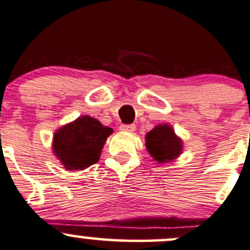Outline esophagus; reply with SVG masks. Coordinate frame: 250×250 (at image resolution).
I'll return each instance as SVG.
<instances>
[{"mask_svg": "<svg viewBox=\"0 0 250 250\" xmlns=\"http://www.w3.org/2000/svg\"><path fill=\"white\" fill-rule=\"evenodd\" d=\"M120 130L124 131V132H133L136 130V125L135 124H128V125H120Z\"/></svg>", "mask_w": 250, "mask_h": 250, "instance_id": "esophagus-1", "label": "esophagus"}]
</instances>
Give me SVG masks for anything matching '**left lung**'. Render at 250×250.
Returning <instances> with one entry per match:
<instances>
[{"mask_svg":"<svg viewBox=\"0 0 250 250\" xmlns=\"http://www.w3.org/2000/svg\"><path fill=\"white\" fill-rule=\"evenodd\" d=\"M146 147L157 163H168L182 154L184 142L171 125L160 124L146 135Z\"/></svg>","mask_w":250,"mask_h":250,"instance_id":"1","label":"left lung"}]
</instances>
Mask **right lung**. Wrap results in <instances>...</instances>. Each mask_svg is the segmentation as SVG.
Returning a JSON list of instances; mask_svg holds the SVG:
<instances>
[{
  "label": "right lung",
  "instance_id": "1",
  "mask_svg": "<svg viewBox=\"0 0 250 250\" xmlns=\"http://www.w3.org/2000/svg\"><path fill=\"white\" fill-rule=\"evenodd\" d=\"M111 127L98 119L82 115L56 130L52 138L53 155L66 170H83L99 161Z\"/></svg>",
  "mask_w": 250,
  "mask_h": 250
}]
</instances>
